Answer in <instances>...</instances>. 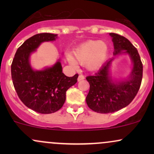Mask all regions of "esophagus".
<instances>
[{"label": "esophagus", "instance_id": "1", "mask_svg": "<svg viewBox=\"0 0 154 154\" xmlns=\"http://www.w3.org/2000/svg\"><path fill=\"white\" fill-rule=\"evenodd\" d=\"M85 79V76L82 75H79V77H78V81L79 82V81L81 80H83V79Z\"/></svg>", "mask_w": 154, "mask_h": 154}]
</instances>
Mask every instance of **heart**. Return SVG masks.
<instances>
[{
  "label": "heart",
  "instance_id": "obj_1",
  "mask_svg": "<svg viewBox=\"0 0 154 154\" xmlns=\"http://www.w3.org/2000/svg\"><path fill=\"white\" fill-rule=\"evenodd\" d=\"M107 44L100 40H91L82 44L74 51L75 59L70 54L66 55L67 60L76 66V60L80 64H85L88 69L95 70L103 65L108 54Z\"/></svg>",
  "mask_w": 154,
  "mask_h": 154
}]
</instances>
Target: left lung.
<instances>
[{
    "label": "left lung",
    "mask_w": 154,
    "mask_h": 154,
    "mask_svg": "<svg viewBox=\"0 0 154 154\" xmlns=\"http://www.w3.org/2000/svg\"><path fill=\"white\" fill-rule=\"evenodd\" d=\"M109 35L114 43V54H128L133 62V68L130 79L114 83L109 76V69L113 60L110 59L94 75L86 77L90 84L86 103L90 109L100 114L114 112L128 106L137 95L143 78V63L135 47L122 35Z\"/></svg>",
    "instance_id": "8db88e82"
}]
</instances>
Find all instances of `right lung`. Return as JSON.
Here are the masks:
<instances>
[{
    "instance_id": "1",
    "label": "right lung",
    "mask_w": 154,
    "mask_h": 154,
    "mask_svg": "<svg viewBox=\"0 0 154 154\" xmlns=\"http://www.w3.org/2000/svg\"><path fill=\"white\" fill-rule=\"evenodd\" d=\"M57 35L40 33L31 37L17 49L12 61L11 78L19 99L29 109L40 114L59 111L66 100L67 90L77 82L78 74L66 77L59 61L43 71H34L29 55L40 44L52 41Z\"/></svg>"
}]
</instances>
